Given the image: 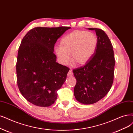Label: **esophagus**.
I'll list each match as a JSON object with an SVG mask.
<instances>
[{
  "mask_svg": "<svg viewBox=\"0 0 133 133\" xmlns=\"http://www.w3.org/2000/svg\"><path fill=\"white\" fill-rule=\"evenodd\" d=\"M73 75V73H72V70H70V71H69V72H68V73H67V76H72Z\"/></svg>",
  "mask_w": 133,
  "mask_h": 133,
  "instance_id": "obj_1",
  "label": "esophagus"
}]
</instances>
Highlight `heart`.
<instances>
[{"label":"heart","mask_w":133,"mask_h":133,"mask_svg":"<svg viewBox=\"0 0 133 133\" xmlns=\"http://www.w3.org/2000/svg\"><path fill=\"white\" fill-rule=\"evenodd\" d=\"M97 45V38L91 32L75 31L64 37L60 46L55 49L56 55L61 63L67 65L70 62V55L73 64L84 65L94 55Z\"/></svg>","instance_id":"heart-1"}]
</instances>
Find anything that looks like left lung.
<instances>
[{
	"label": "left lung",
	"mask_w": 133,
	"mask_h": 133,
	"mask_svg": "<svg viewBox=\"0 0 133 133\" xmlns=\"http://www.w3.org/2000/svg\"><path fill=\"white\" fill-rule=\"evenodd\" d=\"M89 29L96 32V52L84 66L73 70L77 80L75 98L84 105L96 103L109 92L114 82L115 65L114 49L107 34L99 28Z\"/></svg>",
	"instance_id": "8db88e82"
}]
</instances>
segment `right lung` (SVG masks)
I'll use <instances>...</instances> for the list:
<instances>
[{"label": "right lung", "mask_w": 133, "mask_h": 133, "mask_svg": "<svg viewBox=\"0 0 133 133\" xmlns=\"http://www.w3.org/2000/svg\"><path fill=\"white\" fill-rule=\"evenodd\" d=\"M70 28L36 27L22 39L17 58V83L22 95L34 105H52L66 79L68 67L56 62L53 52L57 39Z\"/></svg>", "instance_id": "obj_1"}]
</instances>
